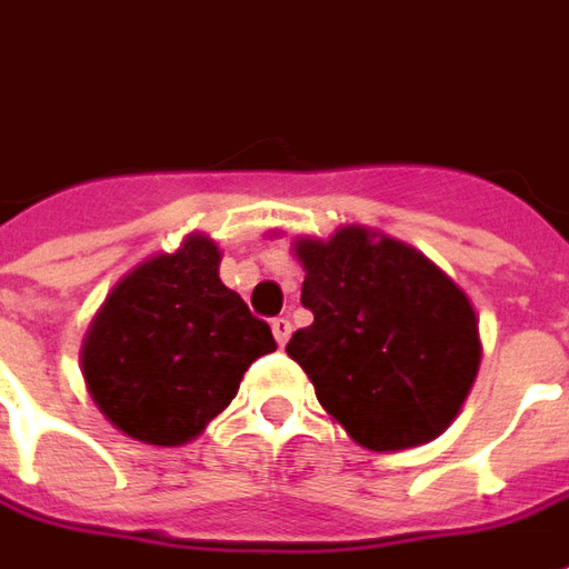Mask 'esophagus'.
I'll return each instance as SVG.
<instances>
[{"mask_svg":"<svg viewBox=\"0 0 569 569\" xmlns=\"http://www.w3.org/2000/svg\"><path fill=\"white\" fill-rule=\"evenodd\" d=\"M271 329H273V338H277V345L286 347L289 335H292V322L286 320V317H277V320H271Z\"/></svg>","mask_w":569,"mask_h":569,"instance_id":"34e87169","label":"esophagus"}]
</instances>
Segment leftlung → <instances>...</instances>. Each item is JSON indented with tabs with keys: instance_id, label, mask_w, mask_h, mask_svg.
I'll list each match as a JSON object with an SVG mask.
<instances>
[{
	"instance_id": "left-lung-1",
	"label": "left lung",
	"mask_w": 569,
	"mask_h": 569,
	"mask_svg": "<svg viewBox=\"0 0 569 569\" xmlns=\"http://www.w3.org/2000/svg\"><path fill=\"white\" fill-rule=\"evenodd\" d=\"M301 305L313 322L286 353L347 436L402 451L441 436L481 362L472 301L402 240L345 224L329 240L298 237Z\"/></svg>"
}]
</instances>
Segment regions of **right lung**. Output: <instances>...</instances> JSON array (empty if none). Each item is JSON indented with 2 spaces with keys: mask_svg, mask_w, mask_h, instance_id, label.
<instances>
[{
  "mask_svg": "<svg viewBox=\"0 0 569 569\" xmlns=\"http://www.w3.org/2000/svg\"><path fill=\"white\" fill-rule=\"evenodd\" d=\"M222 252L188 234L109 292L81 345L93 406L124 436L186 445L231 406L243 371L277 350L271 326L219 280Z\"/></svg>",
  "mask_w": 569,
  "mask_h": 569,
  "instance_id": "obj_1",
  "label": "right lung"
}]
</instances>
